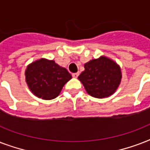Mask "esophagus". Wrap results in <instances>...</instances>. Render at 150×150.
<instances>
[{
  "label": "esophagus",
  "mask_w": 150,
  "mask_h": 150,
  "mask_svg": "<svg viewBox=\"0 0 150 150\" xmlns=\"http://www.w3.org/2000/svg\"><path fill=\"white\" fill-rule=\"evenodd\" d=\"M79 72H76V73H73L72 74V76L74 78H77L78 76H79Z\"/></svg>",
  "instance_id": "1"
}]
</instances>
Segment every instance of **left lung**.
Returning a JSON list of instances; mask_svg holds the SVG:
<instances>
[{
    "instance_id": "obj_1",
    "label": "left lung",
    "mask_w": 150,
    "mask_h": 150,
    "mask_svg": "<svg viewBox=\"0 0 150 150\" xmlns=\"http://www.w3.org/2000/svg\"><path fill=\"white\" fill-rule=\"evenodd\" d=\"M84 68L78 79L90 96L100 99L108 97L118 88L121 71L111 59L102 56L86 63Z\"/></svg>"
}]
</instances>
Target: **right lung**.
<instances>
[{
    "mask_svg": "<svg viewBox=\"0 0 150 150\" xmlns=\"http://www.w3.org/2000/svg\"><path fill=\"white\" fill-rule=\"evenodd\" d=\"M25 81L30 91L39 98L53 100L71 79L67 69L59 66L54 61L41 58L28 65Z\"/></svg>",
    "mask_w": 150,
    "mask_h": 150,
    "instance_id": "1",
    "label": "right lung"
}]
</instances>
